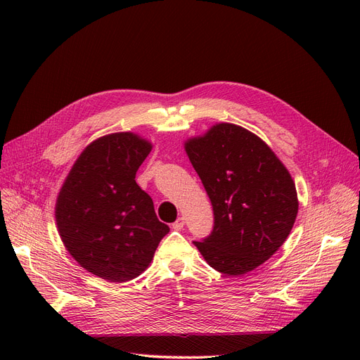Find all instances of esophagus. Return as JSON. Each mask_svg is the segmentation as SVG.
<instances>
[{
  "label": "esophagus",
  "mask_w": 360,
  "mask_h": 360,
  "mask_svg": "<svg viewBox=\"0 0 360 360\" xmlns=\"http://www.w3.org/2000/svg\"><path fill=\"white\" fill-rule=\"evenodd\" d=\"M184 226H185L184 217H178V220L175 223H172V229L174 231H181V229H184Z\"/></svg>",
  "instance_id": "34e87169"
}]
</instances>
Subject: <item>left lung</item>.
<instances>
[{"label":"left lung","mask_w":360,"mask_h":360,"mask_svg":"<svg viewBox=\"0 0 360 360\" xmlns=\"http://www.w3.org/2000/svg\"><path fill=\"white\" fill-rule=\"evenodd\" d=\"M213 213L209 238L194 242L210 267L247 274L288 239L299 209L295 181L274 151L254 132L220 122L184 144Z\"/></svg>","instance_id":"1"}]
</instances>
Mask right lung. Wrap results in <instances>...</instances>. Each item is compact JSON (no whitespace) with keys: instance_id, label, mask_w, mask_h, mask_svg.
<instances>
[{"instance_id":"1","label":"right lung","mask_w":360,"mask_h":360,"mask_svg":"<svg viewBox=\"0 0 360 360\" xmlns=\"http://www.w3.org/2000/svg\"><path fill=\"white\" fill-rule=\"evenodd\" d=\"M151 148L129 131L96 139L74 162L56 197L55 220L65 250L84 270L112 283L146 271L169 232L136 182Z\"/></svg>"}]
</instances>
